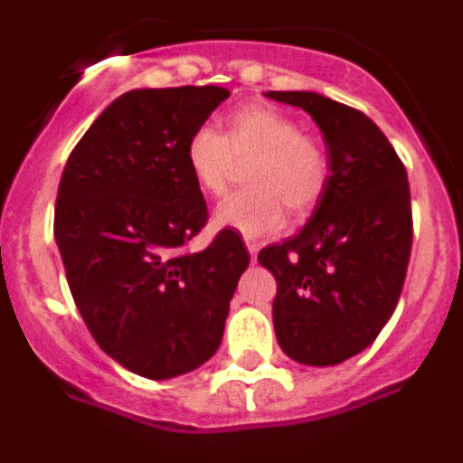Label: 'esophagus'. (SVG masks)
<instances>
[{
	"label": "esophagus",
	"mask_w": 463,
	"mask_h": 463,
	"mask_svg": "<svg viewBox=\"0 0 463 463\" xmlns=\"http://www.w3.org/2000/svg\"><path fill=\"white\" fill-rule=\"evenodd\" d=\"M245 248H248V252H250L252 261L257 260V252H260V245L255 243V241H245Z\"/></svg>",
	"instance_id": "obj_1"
}]
</instances>
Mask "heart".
Here are the masks:
<instances>
[{"instance_id":"heart-1","label":"heart","mask_w":463,"mask_h":463,"mask_svg":"<svg viewBox=\"0 0 463 463\" xmlns=\"http://www.w3.org/2000/svg\"><path fill=\"white\" fill-rule=\"evenodd\" d=\"M250 157L252 190L229 194L213 213L215 227L234 229L245 239L278 232L285 224L282 202L289 211L306 213L329 185L325 143L301 132L292 116L273 106H243L229 116L224 137L211 127H196L185 143L187 169L208 194H222L234 159Z\"/></svg>"}]
</instances>
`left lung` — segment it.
Returning a JSON list of instances; mask_svg holds the SVG:
<instances>
[{
	"label": "left lung",
	"instance_id": "left-lung-1",
	"mask_svg": "<svg viewBox=\"0 0 463 463\" xmlns=\"http://www.w3.org/2000/svg\"><path fill=\"white\" fill-rule=\"evenodd\" d=\"M264 97L313 118L331 165L304 229L257 255L278 282V345L306 366H334L366 350L399 304L412 245L406 166L362 110L317 92Z\"/></svg>",
	"mask_w": 463,
	"mask_h": 463
}]
</instances>
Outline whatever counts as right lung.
Segmentation results:
<instances>
[{"mask_svg":"<svg viewBox=\"0 0 463 463\" xmlns=\"http://www.w3.org/2000/svg\"><path fill=\"white\" fill-rule=\"evenodd\" d=\"M227 97L220 85L125 92L69 155L57 190L73 301L97 345L143 378L190 373L215 354L250 264L232 229L183 250L208 220L185 143Z\"/></svg>","mask_w":463,"mask_h":463,"instance_id":"obj_1","label":"right lung"}]
</instances>
